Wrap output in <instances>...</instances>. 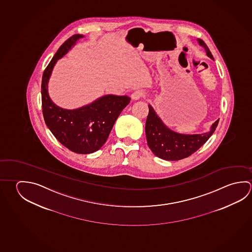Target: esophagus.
Wrapping results in <instances>:
<instances>
[{"mask_svg":"<svg viewBox=\"0 0 252 252\" xmlns=\"http://www.w3.org/2000/svg\"><path fill=\"white\" fill-rule=\"evenodd\" d=\"M142 97H144V93L141 90H136V91H134L131 94V98H132V100H134V101L139 100V99H141Z\"/></svg>","mask_w":252,"mask_h":252,"instance_id":"esophagus-1","label":"esophagus"}]
</instances>
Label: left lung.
Returning a JSON list of instances; mask_svg holds the SVG:
<instances>
[{"instance_id": "1", "label": "left lung", "mask_w": 252, "mask_h": 252, "mask_svg": "<svg viewBox=\"0 0 252 252\" xmlns=\"http://www.w3.org/2000/svg\"><path fill=\"white\" fill-rule=\"evenodd\" d=\"M197 40L199 45L205 49L208 57L213 59L207 45L201 39ZM219 120L212 125L210 132L201 134H181L169 129L159 119L153 108L149 105V115L145 126L148 145L151 151L160 158L169 161L186 158L199 150L212 136L219 124Z\"/></svg>"}]
</instances>
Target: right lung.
I'll return each mask as SVG.
<instances>
[{
	"instance_id": "obj_1",
	"label": "right lung",
	"mask_w": 252,
	"mask_h": 252,
	"mask_svg": "<svg viewBox=\"0 0 252 252\" xmlns=\"http://www.w3.org/2000/svg\"><path fill=\"white\" fill-rule=\"evenodd\" d=\"M83 37L74 34L65 40L46 67L41 80V102L45 123L59 142L76 153L89 154L100 150L106 142L116 120L131 98L107 94L75 110L62 109L51 101L48 82L54 65Z\"/></svg>"
}]
</instances>
